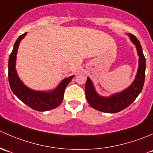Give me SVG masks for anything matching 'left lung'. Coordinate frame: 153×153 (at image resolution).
Returning a JSON list of instances; mask_svg holds the SVG:
<instances>
[{
  "mask_svg": "<svg viewBox=\"0 0 153 153\" xmlns=\"http://www.w3.org/2000/svg\"><path fill=\"white\" fill-rule=\"evenodd\" d=\"M127 35L130 37L133 43L135 45L137 53L139 56L138 68L135 80L130 86L122 92L113 94L109 97H104L97 94L92 81L88 77L85 87L86 100L88 104L97 111L108 113L122 111L131 105L142 91L145 79L146 59L138 39L132 34H127Z\"/></svg>",
  "mask_w": 153,
  "mask_h": 153,
  "instance_id": "8db88e82",
  "label": "left lung"
}]
</instances>
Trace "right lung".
I'll use <instances>...</instances> for the list:
<instances>
[{
  "label": "right lung",
  "mask_w": 153,
  "mask_h": 153,
  "mask_svg": "<svg viewBox=\"0 0 153 153\" xmlns=\"http://www.w3.org/2000/svg\"><path fill=\"white\" fill-rule=\"evenodd\" d=\"M27 32L19 36L18 40L14 45L13 50L9 56L8 68H9V82L11 90L19 100L30 107L31 109L37 111H47L54 109L62 103L65 88L74 78V75L64 79L59 83V85L51 91L42 92V91H34L26 87L18 77L15 69L16 55L18 53L19 44L22 39L24 38Z\"/></svg>",
  "instance_id": "right-lung-1"
}]
</instances>
